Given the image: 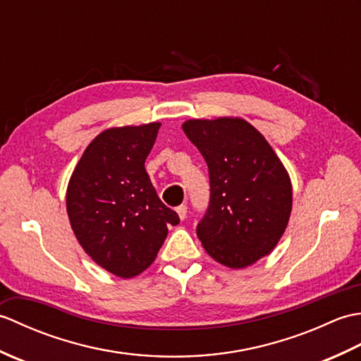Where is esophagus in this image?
<instances>
[{"mask_svg": "<svg viewBox=\"0 0 361 361\" xmlns=\"http://www.w3.org/2000/svg\"><path fill=\"white\" fill-rule=\"evenodd\" d=\"M176 214H178L180 220H185L188 217V206L186 204H181L176 208Z\"/></svg>", "mask_w": 361, "mask_h": 361, "instance_id": "34e87169", "label": "esophagus"}]
</instances>
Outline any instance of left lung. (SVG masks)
I'll return each instance as SVG.
<instances>
[{"label":"left lung","instance_id":"obj_1","mask_svg":"<svg viewBox=\"0 0 361 361\" xmlns=\"http://www.w3.org/2000/svg\"><path fill=\"white\" fill-rule=\"evenodd\" d=\"M181 127L209 171V208L197 226L206 252L234 270L270 255L293 203L290 175L271 145L242 118L189 119Z\"/></svg>","mask_w":361,"mask_h":361}]
</instances>
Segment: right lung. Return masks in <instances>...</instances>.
I'll return each mask as SVG.
<instances>
[{
    "instance_id": "1",
    "label": "right lung",
    "mask_w": 361,
    "mask_h": 361,
    "mask_svg": "<svg viewBox=\"0 0 361 361\" xmlns=\"http://www.w3.org/2000/svg\"><path fill=\"white\" fill-rule=\"evenodd\" d=\"M159 122L111 127L83 152L68 181L66 212L75 239L104 270L135 278L153 264L176 212L145 172Z\"/></svg>"
}]
</instances>
